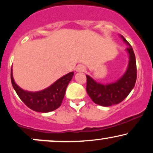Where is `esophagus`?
Wrapping results in <instances>:
<instances>
[{"instance_id":"esophagus-1","label":"esophagus","mask_w":153,"mask_h":153,"mask_svg":"<svg viewBox=\"0 0 153 153\" xmlns=\"http://www.w3.org/2000/svg\"><path fill=\"white\" fill-rule=\"evenodd\" d=\"M85 67H84L83 65H78L76 67V68H75V71H76V72H78V73H80V72H83L84 71H85Z\"/></svg>"}]
</instances>
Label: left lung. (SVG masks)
<instances>
[{"label":"left lung","mask_w":153,"mask_h":153,"mask_svg":"<svg viewBox=\"0 0 153 153\" xmlns=\"http://www.w3.org/2000/svg\"><path fill=\"white\" fill-rule=\"evenodd\" d=\"M128 47L126 49L129 56V62L125 73L117 81L103 84L96 82L89 75L87 77L86 91L96 104L102 106H111L125 99L134 88L137 80V66L132 47L122 35H120Z\"/></svg>","instance_id":"obj_1"}]
</instances>
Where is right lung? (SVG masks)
I'll list each match as a JSON object with an SVG mask.
<instances>
[{
    "instance_id": "add662e5",
    "label": "right lung",
    "mask_w": 153,
    "mask_h": 153,
    "mask_svg": "<svg viewBox=\"0 0 153 153\" xmlns=\"http://www.w3.org/2000/svg\"><path fill=\"white\" fill-rule=\"evenodd\" d=\"M74 72L68 73L56 80L50 86L39 91H28L22 89L16 83L10 73V80L19 97L31 110L37 112L52 111L60 106L65 94L66 88L73 78Z\"/></svg>"
}]
</instances>
